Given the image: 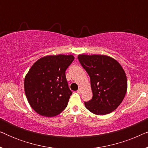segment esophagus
I'll return each instance as SVG.
<instances>
[{
	"label": "esophagus",
	"mask_w": 148,
	"mask_h": 148,
	"mask_svg": "<svg viewBox=\"0 0 148 148\" xmlns=\"http://www.w3.org/2000/svg\"><path fill=\"white\" fill-rule=\"evenodd\" d=\"M77 92L79 94H82V89H81V88H79V90H77Z\"/></svg>",
	"instance_id": "obj_1"
}]
</instances>
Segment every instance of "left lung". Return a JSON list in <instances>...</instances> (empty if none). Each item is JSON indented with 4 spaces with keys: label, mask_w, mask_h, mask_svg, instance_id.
<instances>
[{
    "label": "left lung",
    "mask_w": 148,
    "mask_h": 148,
    "mask_svg": "<svg viewBox=\"0 0 148 148\" xmlns=\"http://www.w3.org/2000/svg\"><path fill=\"white\" fill-rule=\"evenodd\" d=\"M80 62L90 77L93 97L85 102L86 108L97 115H105L117 108L127 90L125 72L119 62L110 56L79 54Z\"/></svg>",
    "instance_id": "obj_1"
}]
</instances>
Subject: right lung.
<instances>
[{"instance_id": "1", "label": "right lung", "mask_w": 148, "mask_h": 148, "mask_svg": "<svg viewBox=\"0 0 148 148\" xmlns=\"http://www.w3.org/2000/svg\"><path fill=\"white\" fill-rule=\"evenodd\" d=\"M74 58L71 54L48 55L30 68L24 80V90L29 105L38 114L55 116L65 109L72 94L65 71Z\"/></svg>"}]
</instances>
